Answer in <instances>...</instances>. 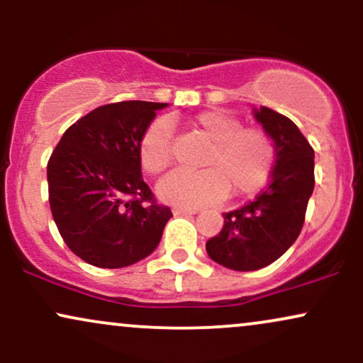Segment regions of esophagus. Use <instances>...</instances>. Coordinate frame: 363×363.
Here are the masks:
<instances>
[{
  "label": "esophagus",
  "instance_id": "obj_1",
  "mask_svg": "<svg viewBox=\"0 0 363 363\" xmlns=\"http://www.w3.org/2000/svg\"><path fill=\"white\" fill-rule=\"evenodd\" d=\"M172 213L176 216H187V215H194L196 210H191V208H174Z\"/></svg>",
  "mask_w": 363,
  "mask_h": 363
}]
</instances>
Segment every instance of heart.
<instances>
[{
  "label": "heart",
  "instance_id": "heart-1",
  "mask_svg": "<svg viewBox=\"0 0 363 363\" xmlns=\"http://www.w3.org/2000/svg\"><path fill=\"white\" fill-rule=\"evenodd\" d=\"M193 128L211 141L201 158L203 170L177 169L158 182L162 201L179 208L216 203L230 191L244 196L257 191L269 177L274 148L264 131L244 128L242 121L220 109L205 111L193 119ZM172 123L158 118L140 140L141 167L160 174L172 162Z\"/></svg>",
  "mask_w": 363,
  "mask_h": 363
}]
</instances>
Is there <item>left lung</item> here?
<instances>
[{
	"label": "left lung",
	"mask_w": 363,
	"mask_h": 363,
	"mask_svg": "<svg viewBox=\"0 0 363 363\" xmlns=\"http://www.w3.org/2000/svg\"><path fill=\"white\" fill-rule=\"evenodd\" d=\"M252 116L273 141L269 184L254 201L223 213L222 232L206 242L208 256L234 272L264 268L297 240L314 191V150L301 129L268 107Z\"/></svg>",
	"instance_id": "obj_1"
}]
</instances>
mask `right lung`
<instances>
[{"instance_id":"right-lung-1","label":"right lung","mask_w":363,"mask_h":363,"mask_svg":"<svg viewBox=\"0 0 363 363\" xmlns=\"http://www.w3.org/2000/svg\"><path fill=\"white\" fill-rule=\"evenodd\" d=\"M167 106L128 101L97 107L66 129L49 158L52 218L66 245L89 264L131 266L160 242L172 213L153 203L138 150L155 112Z\"/></svg>"}]
</instances>
